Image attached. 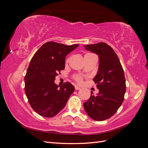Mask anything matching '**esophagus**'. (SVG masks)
I'll use <instances>...</instances> for the list:
<instances>
[{"label": "esophagus", "mask_w": 148, "mask_h": 148, "mask_svg": "<svg viewBox=\"0 0 148 148\" xmlns=\"http://www.w3.org/2000/svg\"><path fill=\"white\" fill-rule=\"evenodd\" d=\"M75 90H79V89H81V88H79L78 86H75Z\"/></svg>", "instance_id": "1"}]
</instances>
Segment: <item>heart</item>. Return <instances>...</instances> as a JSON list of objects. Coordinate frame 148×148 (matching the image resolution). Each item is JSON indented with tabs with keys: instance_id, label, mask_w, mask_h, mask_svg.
<instances>
[{
	"instance_id": "heart-1",
	"label": "heart",
	"mask_w": 148,
	"mask_h": 148,
	"mask_svg": "<svg viewBox=\"0 0 148 148\" xmlns=\"http://www.w3.org/2000/svg\"><path fill=\"white\" fill-rule=\"evenodd\" d=\"M69 59H67L66 60V63L69 62ZM73 79L75 80L76 82H77L78 83H79V84H81L83 82V78H82V77H81V76H79V75H75V77H73Z\"/></svg>"
}]
</instances>
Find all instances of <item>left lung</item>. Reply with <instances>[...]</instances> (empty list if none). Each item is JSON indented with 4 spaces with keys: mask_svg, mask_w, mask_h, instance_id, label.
<instances>
[{
    "mask_svg": "<svg viewBox=\"0 0 148 148\" xmlns=\"http://www.w3.org/2000/svg\"><path fill=\"white\" fill-rule=\"evenodd\" d=\"M86 50L99 56V65L93 81L99 92L91 95L83 104L84 109L92 119L103 121L110 118L124 100L126 83L124 71L116 53L108 44L99 42L84 46Z\"/></svg>",
    "mask_w": 148,
    "mask_h": 148,
    "instance_id": "8db88e82",
    "label": "left lung"
}]
</instances>
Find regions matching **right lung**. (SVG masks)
Listing matches in <instances>:
<instances>
[{"label": "right lung", "mask_w": 148, "mask_h": 148, "mask_svg": "<svg viewBox=\"0 0 148 148\" xmlns=\"http://www.w3.org/2000/svg\"><path fill=\"white\" fill-rule=\"evenodd\" d=\"M79 44L47 42L31 59L25 77V91L32 109L44 117H54L65 106L75 88L69 82L59 86L56 77L65 69L67 54Z\"/></svg>", "instance_id": "obj_1"}]
</instances>
